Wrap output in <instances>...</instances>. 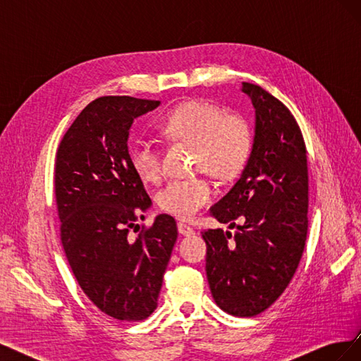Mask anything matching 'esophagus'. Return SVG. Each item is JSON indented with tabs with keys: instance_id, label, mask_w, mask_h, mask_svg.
Returning a JSON list of instances; mask_svg holds the SVG:
<instances>
[{
	"instance_id": "34e87169",
	"label": "esophagus",
	"mask_w": 361,
	"mask_h": 361,
	"mask_svg": "<svg viewBox=\"0 0 361 361\" xmlns=\"http://www.w3.org/2000/svg\"><path fill=\"white\" fill-rule=\"evenodd\" d=\"M178 231L183 236L194 235V228L191 226H188V224H185V223H178Z\"/></svg>"
}]
</instances>
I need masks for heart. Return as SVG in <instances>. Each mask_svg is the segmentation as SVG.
<instances>
[{"mask_svg":"<svg viewBox=\"0 0 361 361\" xmlns=\"http://www.w3.org/2000/svg\"><path fill=\"white\" fill-rule=\"evenodd\" d=\"M157 129L170 141L195 147V167L207 170L221 180L233 179L247 164L253 133L241 116H226L220 105L190 101L159 118ZM129 164L145 182H157L162 174L161 150L147 140H137L129 147ZM214 185L204 176L173 179L158 191L161 209L188 220L214 197Z\"/></svg>","mask_w":361,"mask_h":361,"instance_id":"obj_1","label":"heart"}]
</instances>
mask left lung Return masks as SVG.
I'll return each instance as SVG.
<instances>
[{
    "label": "left lung",
    "mask_w": 361,
    "mask_h": 361,
    "mask_svg": "<svg viewBox=\"0 0 361 361\" xmlns=\"http://www.w3.org/2000/svg\"><path fill=\"white\" fill-rule=\"evenodd\" d=\"M255 106V140L241 178L211 207L226 224L245 218L235 235L202 233L206 276L216 305L233 316H256L285 292L307 238L309 173L301 129L290 111L262 87L243 82Z\"/></svg>",
    "instance_id": "8db88e82"
}]
</instances>
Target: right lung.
<instances>
[{
  "instance_id": "obj_1",
  "label": "right lung",
  "mask_w": 361,
  "mask_h": 361,
  "mask_svg": "<svg viewBox=\"0 0 361 361\" xmlns=\"http://www.w3.org/2000/svg\"><path fill=\"white\" fill-rule=\"evenodd\" d=\"M159 104L97 97L75 118L57 150L54 179L64 253L89 300L118 321H143L154 313L178 238L176 221L167 214L129 235L130 228L140 231L135 223L152 206L129 164V129Z\"/></svg>"
}]
</instances>
